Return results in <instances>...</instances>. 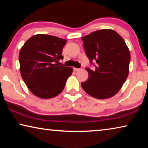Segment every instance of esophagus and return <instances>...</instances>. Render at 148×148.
Wrapping results in <instances>:
<instances>
[{
  "label": "esophagus",
  "mask_w": 148,
  "mask_h": 148,
  "mask_svg": "<svg viewBox=\"0 0 148 148\" xmlns=\"http://www.w3.org/2000/svg\"><path fill=\"white\" fill-rule=\"evenodd\" d=\"M74 71H76V72H77V71H81V69H77V68H74Z\"/></svg>",
  "instance_id": "1"
}]
</instances>
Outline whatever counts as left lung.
Here are the masks:
<instances>
[{
    "label": "left lung",
    "mask_w": 148,
    "mask_h": 148,
    "mask_svg": "<svg viewBox=\"0 0 148 148\" xmlns=\"http://www.w3.org/2000/svg\"><path fill=\"white\" fill-rule=\"evenodd\" d=\"M84 47L94 71L86 68L89 77L81 86L87 94L99 99L113 97L129 74L131 54L122 37L114 30L102 29L82 37Z\"/></svg>",
    "instance_id": "left-lung-1"
}]
</instances>
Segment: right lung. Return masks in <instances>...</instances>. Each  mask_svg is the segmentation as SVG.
Returning <instances> with one entry per match:
<instances>
[{"mask_svg": "<svg viewBox=\"0 0 148 148\" xmlns=\"http://www.w3.org/2000/svg\"><path fill=\"white\" fill-rule=\"evenodd\" d=\"M66 40L44 34L27 40L20 50L19 61L22 78L35 96L51 99L61 93L73 69L56 63L63 59Z\"/></svg>", "mask_w": 148, "mask_h": 148, "instance_id": "right-lung-1", "label": "right lung"}]
</instances>
